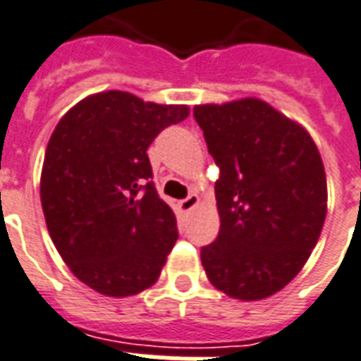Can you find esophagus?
I'll list each match as a JSON object with an SVG mask.
<instances>
[{"label":"esophagus","instance_id":"1","mask_svg":"<svg viewBox=\"0 0 361 361\" xmlns=\"http://www.w3.org/2000/svg\"><path fill=\"white\" fill-rule=\"evenodd\" d=\"M200 204V198H198V194H190V196H186L185 200L178 202V208L183 209V212H190L192 208H196Z\"/></svg>","mask_w":361,"mask_h":361}]
</instances>
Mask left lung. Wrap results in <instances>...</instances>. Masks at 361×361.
Returning a JSON list of instances; mask_svg holds the SVG:
<instances>
[{
    "label": "left lung",
    "mask_w": 361,
    "mask_h": 361,
    "mask_svg": "<svg viewBox=\"0 0 361 361\" xmlns=\"http://www.w3.org/2000/svg\"><path fill=\"white\" fill-rule=\"evenodd\" d=\"M219 167L217 239L200 252L208 280L241 301L286 288L311 257L326 217V176L313 137L260 99L196 104Z\"/></svg>",
    "instance_id": "1"
}]
</instances>
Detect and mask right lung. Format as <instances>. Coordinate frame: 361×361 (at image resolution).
<instances>
[{
    "label": "right lung",
    "instance_id": "right-lung-1",
    "mask_svg": "<svg viewBox=\"0 0 361 361\" xmlns=\"http://www.w3.org/2000/svg\"><path fill=\"white\" fill-rule=\"evenodd\" d=\"M188 112L186 104L103 91L71 106L54 128L40 175L46 227L91 290L128 298L157 282L178 231L152 183L147 147Z\"/></svg>",
    "mask_w": 361,
    "mask_h": 361
}]
</instances>
